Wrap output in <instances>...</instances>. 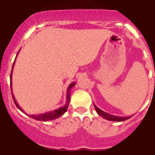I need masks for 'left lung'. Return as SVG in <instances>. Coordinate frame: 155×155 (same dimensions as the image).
<instances>
[{
  "label": "left lung",
  "instance_id": "left-lung-1",
  "mask_svg": "<svg viewBox=\"0 0 155 155\" xmlns=\"http://www.w3.org/2000/svg\"><path fill=\"white\" fill-rule=\"evenodd\" d=\"M94 109L96 110L97 113H98L99 116H101L102 117H103L104 119L107 120H110V121H117V122H122V121H125V120H128V119L130 118V116H114V115H111L109 114V113H105L104 111L101 110L99 108H98L96 105L94 104Z\"/></svg>",
  "mask_w": 155,
  "mask_h": 155
}]
</instances>
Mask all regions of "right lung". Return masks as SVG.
<instances>
[{"label": "right lung", "instance_id": "1", "mask_svg": "<svg viewBox=\"0 0 155 155\" xmlns=\"http://www.w3.org/2000/svg\"><path fill=\"white\" fill-rule=\"evenodd\" d=\"M18 55V54H17ZM17 57V56H16ZM15 57V59H16ZM15 62H14L13 66H12V73H11V76H10V80H11V89H12V71H13V68H14V65H15ZM75 82L74 83H71L70 84L69 87H68V90H67V95H66V103L64 106H61V108H59V109H55V110L51 111V112H47V113H40V114H38V115H28V116L31 117V118L34 119V120H39V121H50V120H56V119L59 118L60 116H63L64 113L67 112L68 110V105H69L70 103V100H71V88L75 85ZM12 97H13V100L15 103L16 106L18 107V109L19 110H21L23 113H25V111L21 109L20 106H19L18 104L16 102L15 98V96H14L13 92H12Z\"/></svg>", "mask_w": 155, "mask_h": 155}]
</instances>
